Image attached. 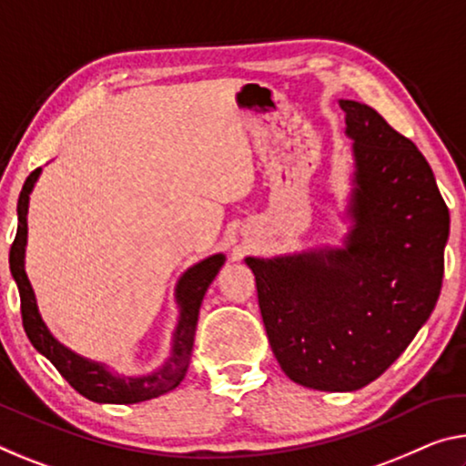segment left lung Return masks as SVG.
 I'll return each instance as SVG.
<instances>
[{
	"instance_id": "obj_1",
	"label": "left lung",
	"mask_w": 466,
	"mask_h": 466,
	"mask_svg": "<svg viewBox=\"0 0 466 466\" xmlns=\"http://www.w3.org/2000/svg\"><path fill=\"white\" fill-rule=\"evenodd\" d=\"M354 155L342 248L247 257L271 350L300 386L352 392L378 380L430 319L450 213L415 143L373 107L339 99Z\"/></svg>"
}]
</instances>
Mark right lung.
<instances>
[{"label":"right lung","instance_id":"right-lung-1","mask_svg":"<svg viewBox=\"0 0 466 466\" xmlns=\"http://www.w3.org/2000/svg\"><path fill=\"white\" fill-rule=\"evenodd\" d=\"M41 167L28 176L25 187L20 190L18 197V230L16 238L12 242L10 248V271L14 282L18 286L20 292V313H22V326L31 344L39 350L43 357L49 359L62 378L76 390L78 394L93 402H107V404H135L143 400H151L161 394L174 390L184 380L188 371L190 354H193L195 344V329L198 319V309H201L203 297L207 288L216 279L218 271L224 265V255H211L203 259L201 263L193 265V268L182 273L176 286V302L180 307L178 326L174 331V344H172V357H169L164 367L157 369L143 378H124V375L112 373L109 369L97 363V360L85 359L80 354L66 349L62 342H57L54 334L47 329L46 321L41 319L39 307H36V299L33 292V286L28 282L25 271V248H26V213H28V195L33 193V187L36 178H39Z\"/></svg>","mask_w":466,"mask_h":466}]
</instances>
